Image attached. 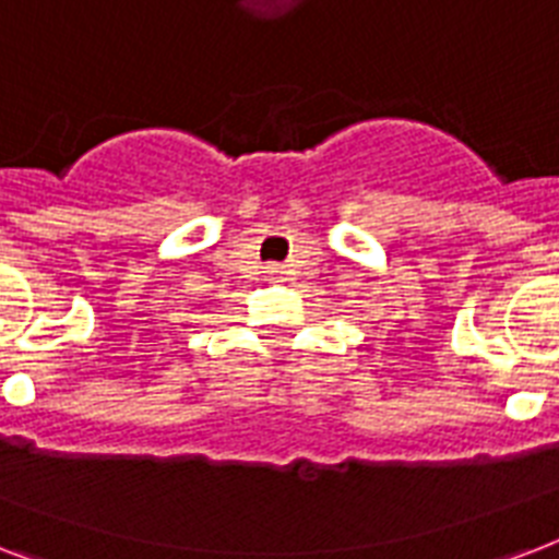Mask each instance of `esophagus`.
Segmentation results:
<instances>
[{
	"label": "esophagus",
	"instance_id": "34e87169",
	"mask_svg": "<svg viewBox=\"0 0 559 559\" xmlns=\"http://www.w3.org/2000/svg\"><path fill=\"white\" fill-rule=\"evenodd\" d=\"M270 272H278V270H270Z\"/></svg>",
	"mask_w": 559,
	"mask_h": 559
}]
</instances>
